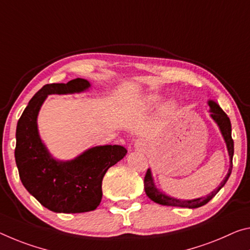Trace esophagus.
I'll return each mask as SVG.
<instances>
[{
    "label": "esophagus",
    "instance_id": "obj_1",
    "mask_svg": "<svg viewBox=\"0 0 250 250\" xmlns=\"http://www.w3.org/2000/svg\"><path fill=\"white\" fill-rule=\"evenodd\" d=\"M144 146H145V142L142 141L141 139H138V140L134 141V148H136V149L142 150V149H144Z\"/></svg>",
    "mask_w": 250,
    "mask_h": 250
}]
</instances>
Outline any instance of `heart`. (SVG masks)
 <instances>
[{
    "label": "heart",
    "mask_w": 250,
    "mask_h": 250,
    "mask_svg": "<svg viewBox=\"0 0 250 250\" xmlns=\"http://www.w3.org/2000/svg\"><path fill=\"white\" fill-rule=\"evenodd\" d=\"M162 102V97L158 93H149L142 98V104L146 108H157ZM177 110V104L173 101H169L164 106V112L166 114H171Z\"/></svg>",
    "instance_id": "heart-1"
}]
</instances>
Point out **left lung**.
Wrapping results in <instances>:
<instances>
[{
    "instance_id": "8db88e82",
    "label": "left lung",
    "mask_w": 250,
    "mask_h": 250,
    "mask_svg": "<svg viewBox=\"0 0 250 250\" xmlns=\"http://www.w3.org/2000/svg\"><path fill=\"white\" fill-rule=\"evenodd\" d=\"M207 104L209 105L210 117L217 124L218 128H219L221 132V136H223L224 140L226 142V146H227L229 160H230V165H229L227 175H226V177L224 178V180L220 182V185L218 186L213 191L209 193V195H207L206 197L196 198V199L186 200V199H178V198L168 196L166 195L165 192L160 191V190L156 187V185H154L151 170L148 169L146 170V173L145 177V191L146 193V196H148L152 201H154V203L164 205V206H173V207H182V208H190V209L199 208L201 206L207 204L208 201H210L212 198L217 195V192L224 187L225 184L228 180V178L230 177V173L232 170V157H233V140L231 138L230 120H229L227 114L224 112V110L220 108L217 102H215L213 100H208Z\"/></svg>"
}]
</instances>
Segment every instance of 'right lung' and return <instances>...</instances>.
<instances>
[{"label": "right lung", "instance_id": "obj_1", "mask_svg": "<svg viewBox=\"0 0 250 250\" xmlns=\"http://www.w3.org/2000/svg\"><path fill=\"white\" fill-rule=\"evenodd\" d=\"M91 83L77 78L68 83L46 84L31 99L17 125V162L25 189L54 212L79 213L94 210L102 199V179L106 170L124 159L126 149L118 145L86 149L71 160H59L40 137L38 116L50 94H73L88 91Z\"/></svg>", "mask_w": 250, "mask_h": 250}]
</instances>
